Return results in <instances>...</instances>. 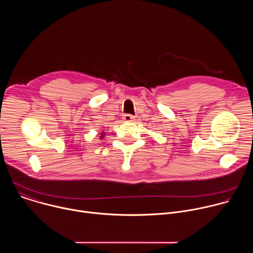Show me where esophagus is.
<instances>
[{
  "instance_id": "obj_1",
  "label": "esophagus",
  "mask_w": 253,
  "mask_h": 253,
  "mask_svg": "<svg viewBox=\"0 0 253 253\" xmlns=\"http://www.w3.org/2000/svg\"><path fill=\"white\" fill-rule=\"evenodd\" d=\"M123 120L125 122H131L134 120V116L130 115V114H125V115H123Z\"/></svg>"
}]
</instances>
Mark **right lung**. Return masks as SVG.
Instances as JSON below:
<instances>
[{
	"label": "right lung",
	"mask_w": 253,
	"mask_h": 253,
	"mask_svg": "<svg viewBox=\"0 0 253 253\" xmlns=\"http://www.w3.org/2000/svg\"><path fill=\"white\" fill-rule=\"evenodd\" d=\"M102 135H104V134H102ZM102 137H103V136H102Z\"/></svg>",
	"instance_id": "obj_1"
}]
</instances>
